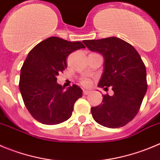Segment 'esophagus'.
Returning <instances> with one entry per match:
<instances>
[{
    "label": "esophagus",
    "mask_w": 160,
    "mask_h": 160,
    "mask_svg": "<svg viewBox=\"0 0 160 160\" xmlns=\"http://www.w3.org/2000/svg\"><path fill=\"white\" fill-rule=\"evenodd\" d=\"M83 95H88L89 93H91V91H89V90H83Z\"/></svg>",
    "instance_id": "esophagus-1"
}]
</instances>
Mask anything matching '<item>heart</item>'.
Masks as SVG:
<instances>
[{
	"label": "heart",
	"mask_w": 160,
	"mask_h": 160,
	"mask_svg": "<svg viewBox=\"0 0 160 160\" xmlns=\"http://www.w3.org/2000/svg\"><path fill=\"white\" fill-rule=\"evenodd\" d=\"M82 83H83V85H88L89 84V81L88 80H83V82H82Z\"/></svg>",
	"instance_id": "obj_1"
}]
</instances>
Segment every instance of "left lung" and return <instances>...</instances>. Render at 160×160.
<instances>
[{
    "label": "left lung",
    "instance_id": "obj_1",
    "mask_svg": "<svg viewBox=\"0 0 160 160\" xmlns=\"http://www.w3.org/2000/svg\"><path fill=\"white\" fill-rule=\"evenodd\" d=\"M93 52L102 54L103 72L98 86L111 87L114 95H102L100 105L92 107V117L105 127H122L138 113L147 92L146 68L132 45L119 38L83 40Z\"/></svg>",
    "mask_w": 160,
    "mask_h": 160
}]
</instances>
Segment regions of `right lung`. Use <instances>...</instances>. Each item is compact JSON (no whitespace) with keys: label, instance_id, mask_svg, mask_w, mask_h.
Wrapping results in <instances>:
<instances>
[{"label":"right lung","instance_id":"right-lung-1","mask_svg":"<svg viewBox=\"0 0 160 160\" xmlns=\"http://www.w3.org/2000/svg\"><path fill=\"white\" fill-rule=\"evenodd\" d=\"M85 48L80 42L50 37L28 53L21 68L19 91L32 117L45 125H57L72 116L76 101L83 91L73 84L66 90L57 83V76L67 67L72 52Z\"/></svg>","mask_w":160,"mask_h":160}]
</instances>
